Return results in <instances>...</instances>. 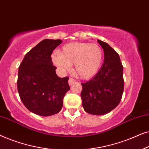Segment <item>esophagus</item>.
<instances>
[{"instance_id":"obj_1","label":"esophagus","mask_w":149,"mask_h":149,"mask_svg":"<svg viewBox=\"0 0 149 149\" xmlns=\"http://www.w3.org/2000/svg\"><path fill=\"white\" fill-rule=\"evenodd\" d=\"M75 83V80L74 79H73L72 78H69V80H68V84L69 85H72L74 83Z\"/></svg>"}]
</instances>
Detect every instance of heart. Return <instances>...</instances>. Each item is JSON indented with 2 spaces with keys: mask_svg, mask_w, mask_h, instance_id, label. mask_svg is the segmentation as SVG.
<instances>
[{
  "mask_svg": "<svg viewBox=\"0 0 149 149\" xmlns=\"http://www.w3.org/2000/svg\"><path fill=\"white\" fill-rule=\"evenodd\" d=\"M104 51L96 43L74 42L63 46L60 52L52 55V61L60 70L66 72L74 65V72L83 79L97 74L102 65Z\"/></svg>",
  "mask_w": 149,
  "mask_h": 149,
  "instance_id": "heart-1",
  "label": "heart"
}]
</instances>
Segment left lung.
<instances>
[{"label": "left lung", "instance_id": "8db88e82", "mask_svg": "<svg viewBox=\"0 0 149 149\" xmlns=\"http://www.w3.org/2000/svg\"><path fill=\"white\" fill-rule=\"evenodd\" d=\"M104 50V64L95 77L81 83L82 105L85 111L102 115L119 104L123 92V67L119 54L107 42L97 40Z\"/></svg>", "mask_w": 149, "mask_h": 149}]
</instances>
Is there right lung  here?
I'll list each match as a JSON object with an SVG mask.
<instances>
[{
	"label": "right lung",
	"mask_w": 149,
	"mask_h": 149,
	"mask_svg": "<svg viewBox=\"0 0 149 149\" xmlns=\"http://www.w3.org/2000/svg\"><path fill=\"white\" fill-rule=\"evenodd\" d=\"M62 40L45 39L26 54L18 71L17 90L20 99L30 112L47 117L58 113L63 98L70 90L68 77L60 78L53 65V51Z\"/></svg>",
	"instance_id": "obj_1"
}]
</instances>
